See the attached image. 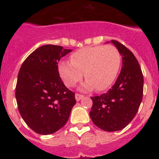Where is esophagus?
<instances>
[{
  "label": "esophagus",
  "mask_w": 159,
  "mask_h": 159,
  "mask_svg": "<svg viewBox=\"0 0 159 159\" xmlns=\"http://www.w3.org/2000/svg\"><path fill=\"white\" fill-rule=\"evenodd\" d=\"M75 99H76V101H80V99H82L83 98H84V95H80V94H75Z\"/></svg>",
  "instance_id": "1"
}]
</instances>
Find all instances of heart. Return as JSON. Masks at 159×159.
I'll list each match as a JSON object with an SVG mask.
<instances>
[{"label":"heart","mask_w":159,"mask_h":159,"mask_svg":"<svg viewBox=\"0 0 159 159\" xmlns=\"http://www.w3.org/2000/svg\"><path fill=\"white\" fill-rule=\"evenodd\" d=\"M70 61H62L58 71L67 87H74L82 80L81 91H104L113 84L121 65V56L116 47L99 45L86 47L71 55Z\"/></svg>","instance_id":"b5f03b06"}]
</instances>
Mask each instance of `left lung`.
<instances>
[{
  "label": "left lung",
  "mask_w": 159,
  "mask_h": 159,
  "mask_svg": "<svg viewBox=\"0 0 159 159\" xmlns=\"http://www.w3.org/2000/svg\"><path fill=\"white\" fill-rule=\"evenodd\" d=\"M111 42L121 55V71L107 93L91 97L93 104L90 111L94 124L109 132L122 130L131 122L143 94V75L137 59L123 44L114 40Z\"/></svg>",
  "instance_id": "obj_1"
}]
</instances>
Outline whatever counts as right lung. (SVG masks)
I'll list each match as a JSON object with an SVG mask.
<instances>
[{"mask_svg":"<svg viewBox=\"0 0 159 159\" xmlns=\"http://www.w3.org/2000/svg\"><path fill=\"white\" fill-rule=\"evenodd\" d=\"M71 51L62 46H41L26 58L18 73V110L37 134H53L64 127L76 102L75 93L66 88L58 71L60 58Z\"/></svg>","mask_w":159,"mask_h":159,"instance_id":"add662e5","label":"right lung"}]
</instances>
